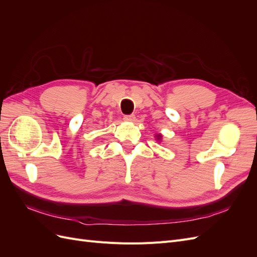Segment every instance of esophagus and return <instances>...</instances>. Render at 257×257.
<instances>
[{"label":"esophagus","mask_w":257,"mask_h":257,"mask_svg":"<svg viewBox=\"0 0 257 257\" xmlns=\"http://www.w3.org/2000/svg\"><path fill=\"white\" fill-rule=\"evenodd\" d=\"M124 121H127V122H134L135 121V115L134 114H130V115H124Z\"/></svg>","instance_id":"34e87169"}]
</instances>
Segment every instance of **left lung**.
<instances>
[{
  "label": "left lung",
  "instance_id": "1",
  "mask_svg": "<svg viewBox=\"0 0 257 257\" xmlns=\"http://www.w3.org/2000/svg\"><path fill=\"white\" fill-rule=\"evenodd\" d=\"M155 139H157L158 142H162V135L161 134H157V135H155Z\"/></svg>",
  "mask_w": 257,
  "mask_h": 257
}]
</instances>
